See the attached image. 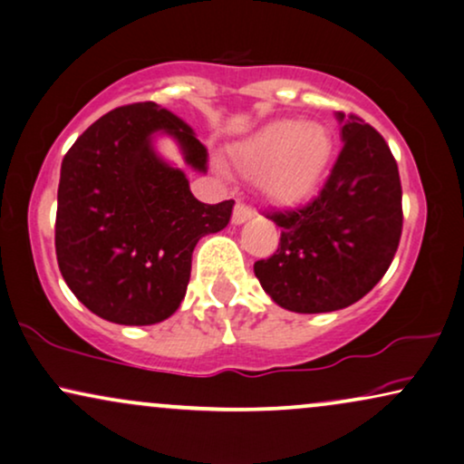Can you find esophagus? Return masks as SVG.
I'll return each mask as SVG.
<instances>
[{"label": "esophagus", "instance_id": "34e87169", "mask_svg": "<svg viewBox=\"0 0 464 464\" xmlns=\"http://www.w3.org/2000/svg\"><path fill=\"white\" fill-rule=\"evenodd\" d=\"M250 218H253V209L246 208V205L237 203L236 209H233L231 222H233V225H236V227H239V225H244V222H248Z\"/></svg>", "mask_w": 464, "mask_h": 464}]
</instances>
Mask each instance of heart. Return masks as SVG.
Listing matches in <instances>:
<instances>
[{
    "instance_id": "obj_1",
    "label": "heart",
    "mask_w": 464,
    "mask_h": 464,
    "mask_svg": "<svg viewBox=\"0 0 464 464\" xmlns=\"http://www.w3.org/2000/svg\"><path fill=\"white\" fill-rule=\"evenodd\" d=\"M334 160V136L315 121L281 119L259 127L228 150L239 175L276 208H298L320 189Z\"/></svg>"
}]
</instances>
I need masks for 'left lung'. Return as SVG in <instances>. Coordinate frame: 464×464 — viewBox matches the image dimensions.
Masks as SVG:
<instances>
[{
  "mask_svg": "<svg viewBox=\"0 0 464 464\" xmlns=\"http://www.w3.org/2000/svg\"><path fill=\"white\" fill-rule=\"evenodd\" d=\"M343 149L322 192L272 214L281 244L255 264L264 292L294 314L354 304L384 276L401 236L400 172L384 138L359 116L334 114Z\"/></svg>",
  "mask_w": 464,
  "mask_h": 464,
  "instance_id": "8db88e82",
  "label": "left lung"
}]
</instances>
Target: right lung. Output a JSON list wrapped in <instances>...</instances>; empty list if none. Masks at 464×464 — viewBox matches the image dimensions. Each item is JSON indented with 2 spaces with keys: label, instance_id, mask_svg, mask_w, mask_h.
<instances>
[{
  "label": "right lung",
  "instance_id": "1",
  "mask_svg": "<svg viewBox=\"0 0 464 464\" xmlns=\"http://www.w3.org/2000/svg\"><path fill=\"white\" fill-rule=\"evenodd\" d=\"M175 140L189 170H208V149L186 121L147 102L92 122L64 155L55 255L83 306L122 326L169 320L181 304L200 237L222 231L233 200L205 205L186 169L157 150Z\"/></svg>",
  "mask_w": 464,
  "mask_h": 464
}]
</instances>
